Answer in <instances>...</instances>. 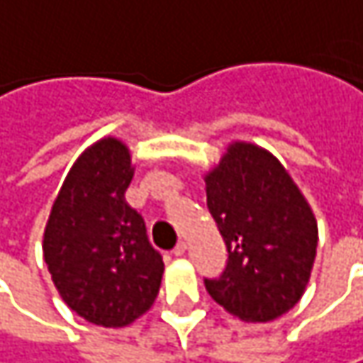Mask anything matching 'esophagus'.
Returning <instances> with one entry per match:
<instances>
[{
    "label": "esophagus",
    "instance_id": "esophagus-1",
    "mask_svg": "<svg viewBox=\"0 0 363 363\" xmlns=\"http://www.w3.org/2000/svg\"><path fill=\"white\" fill-rule=\"evenodd\" d=\"M186 250H188V244H186V242H179L177 246L173 247V254H175V256H184Z\"/></svg>",
    "mask_w": 363,
    "mask_h": 363
}]
</instances>
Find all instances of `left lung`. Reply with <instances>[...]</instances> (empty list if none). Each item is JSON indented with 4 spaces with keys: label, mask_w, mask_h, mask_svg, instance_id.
Here are the masks:
<instances>
[{
    "label": "left lung",
    "mask_w": 363,
    "mask_h": 363,
    "mask_svg": "<svg viewBox=\"0 0 363 363\" xmlns=\"http://www.w3.org/2000/svg\"><path fill=\"white\" fill-rule=\"evenodd\" d=\"M206 206L229 260L206 291L246 323H271L298 303L310 281L318 223L289 171L267 148L227 144L206 171Z\"/></svg>",
    "instance_id": "8db88e82"
}]
</instances>
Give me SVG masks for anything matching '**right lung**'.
Here are the masks:
<instances>
[{"mask_svg":"<svg viewBox=\"0 0 363 363\" xmlns=\"http://www.w3.org/2000/svg\"><path fill=\"white\" fill-rule=\"evenodd\" d=\"M134 177L130 146L92 143L69 167L43 233V256L67 308L86 323L121 328L150 310L163 258L143 217L125 202Z\"/></svg>","mask_w":363,"mask_h":363,"instance_id":"right-lung-1","label":"right lung"}]
</instances>
